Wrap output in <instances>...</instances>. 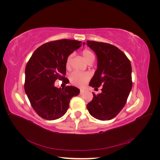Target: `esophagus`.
I'll return each instance as SVG.
<instances>
[{
  "instance_id": "esophagus-1",
  "label": "esophagus",
  "mask_w": 160,
  "mask_h": 160,
  "mask_svg": "<svg viewBox=\"0 0 160 160\" xmlns=\"http://www.w3.org/2000/svg\"><path fill=\"white\" fill-rule=\"evenodd\" d=\"M85 91H86V90L84 89H80V93H81V94H83Z\"/></svg>"
}]
</instances>
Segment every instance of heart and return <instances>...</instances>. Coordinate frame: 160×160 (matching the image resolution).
Segmentation results:
<instances>
[{
	"label": "heart",
	"instance_id": "1",
	"mask_svg": "<svg viewBox=\"0 0 160 160\" xmlns=\"http://www.w3.org/2000/svg\"><path fill=\"white\" fill-rule=\"evenodd\" d=\"M81 54L83 55L85 60L87 62L94 59V55L89 49H85L81 52ZM72 55H69L67 57L65 61V66L67 68H68L70 66L71 59ZM91 77V75L88 72H81L79 71H74L69 75V80L70 82L74 85L82 87L87 82H88Z\"/></svg>",
	"mask_w": 160,
	"mask_h": 160
}]
</instances>
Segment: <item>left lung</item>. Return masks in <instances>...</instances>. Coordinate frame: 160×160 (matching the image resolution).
I'll return each mask as SVG.
<instances>
[{
	"label": "left lung",
	"instance_id": "1",
	"mask_svg": "<svg viewBox=\"0 0 160 160\" xmlns=\"http://www.w3.org/2000/svg\"><path fill=\"white\" fill-rule=\"evenodd\" d=\"M87 45L98 57V69L89 86L102 87L101 93H93V98L87 108L93 118L110 120L127 102L132 88V65L125 53L113 45L93 41H88Z\"/></svg>",
	"mask_w": 160,
	"mask_h": 160
}]
</instances>
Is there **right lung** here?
Returning a JSON list of instances; mask_svg holds the SVG:
<instances>
[{
	"label": "right lung",
	"mask_w": 160,
	"mask_h": 160,
	"mask_svg": "<svg viewBox=\"0 0 160 160\" xmlns=\"http://www.w3.org/2000/svg\"><path fill=\"white\" fill-rule=\"evenodd\" d=\"M81 41L61 39L42 45L35 51L25 68V91L35 112L42 118H61L69 107L71 99L79 94L75 87H55L57 79L68 83L65 78L67 57L81 46Z\"/></svg>",
	"instance_id": "add662e5"
}]
</instances>
